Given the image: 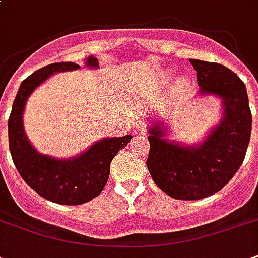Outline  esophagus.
<instances>
[{
	"instance_id": "obj_1",
	"label": "esophagus",
	"mask_w": 258,
	"mask_h": 258,
	"mask_svg": "<svg viewBox=\"0 0 258 258\" xmlns=\"http://www.w3.org/2000/svg\"><path fill=\"white\" fill-rule=\"evenodd\" d=\"M146 133H147V128H146V125L142 124V123H139V124H137L134 127V135H135V137L146 135Z\"/></svg>"
}]
</instances>
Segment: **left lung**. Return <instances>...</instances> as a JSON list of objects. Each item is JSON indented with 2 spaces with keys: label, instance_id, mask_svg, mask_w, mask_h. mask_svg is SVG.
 <instances>
[{
  "label": "left lung",
  "instance_id": "left-lung-1",
  "mask_svg": "<svg viewBox=\"0 0 258 258\" xmlns=\"http://www.w3.org/2000/svg\"><path fill=\"white\" fill-rule=\"evenodd\" d=\"M201 93L224 101L225 115L198 147L163 139L161 127L150 130L147 169L158 187L175 200L196 201L225 187L244 162L252 133V112L244 82L218 62L190 60Z\"/></svg>",
  "mask_w": 258,
  "mask_h": 258
}]
</instances>
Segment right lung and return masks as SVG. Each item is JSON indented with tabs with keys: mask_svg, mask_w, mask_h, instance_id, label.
<instances>
[{
	"mask_svg": "<svg viewBox=\"0 0 258 258\" xmlns=\"http://www.w3.org/2000/svg\"><path fill=\"white\" fill-rule=\"evenodd\" d=\"M86 64L99 66L95 57H88ZM78 68V64L71 61L53 62L28 76L20 86L8 120L9 150L21 178L38 196L60 205H82L99 196L108 180L111 161L131 139V135H125L97 142L72 161H56L38 154L32 147L22 128L26 99L54 72Z\"/></svg>",
	"mask_w": 258,
	"mask_h": 258,
	"instance_id": "add662e5",
	"label": "right lung"
}]
</instances>
